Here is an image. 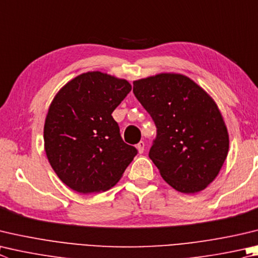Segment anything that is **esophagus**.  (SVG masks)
I'll use <instances>...</instances> for the list:
<instances>
[{
    "instance_id": "1",
    "label": "esophagus",
    "mask_w": 258,
    "mask_h": 258,
    "mask_svg": "<svg viewBox=\"0 0 258 258\" xmlns=\"http://www.w3.org/2000/svg\"><path fill=\"white\" fill-rule=\"evenodd\" d=\"M137 149H138L139 153H143V151H144V142H143V141L139 142V143L137 144Z\"/></svg>"
}]
</instances>
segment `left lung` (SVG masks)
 I'll return each mask as SVG.
<instances>
[{
    "mask_svg": "<svg viewBox=\"0 0 258 258\" xmlns=\"http://www.w3.org/2000/svg\"><path fill=\"white\" fill-rule=\"evenodd\" d=\"M133 92L158 128L149 157L161 177L184 194L207 188L229 151L228 130L217 102L180 73L135 80Z\"/></svg>",
    "mask_w": 258,
    "mask_h": 258,
    "instance_id": "obj_1",
    "label": "left lung"
}]
</instances>
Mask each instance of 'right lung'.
I'll return each mask as SVG.
<instances>
[{
  "instance_id": "right-lung-1",
  "label": "right lung",
  "mask_w": 258,
  "mask_h": 258,
  "mask_svg": "<svg viewBox=\"0 0 258 258\" xmlns=\"http://www.w3.org/2000/svg\"><path fill=\"white\" fill-rule=\"evenodd\" d=\"M131 90L125 79L89 71L65 83L50 102L45 152L55 174L71 189L81 194L110 189L137 156L111 116Z\"/></svg>"
}]
</instances>
